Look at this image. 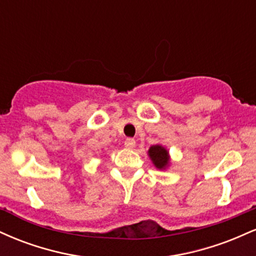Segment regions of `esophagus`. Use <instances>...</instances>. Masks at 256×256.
I'll return each mask as SVG.
<instances>
[{
    "label": "esophagus",
    "instance_id": "34e87169",
    "mask_svg": "<svg viewBox=\"0 0 256 256\" xmlns=\"http://www.w3.org/2000/svg\"><path fill=\"white\" fill-rule=\"evenodd\" d=\"M125 146L128 149H134V146H136V140H134V138H128V140H125Z\"/></svg>",
    "mask_w": 256,
    "mask_h": 256
}]
</instances>
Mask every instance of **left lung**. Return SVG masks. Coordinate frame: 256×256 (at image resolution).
I'll use <instances>...</instances> for the list:
<instances>
[{
	"label": "left lung",
	"mask_w": 256,
	"mask_h": 256,
	"mask_svg": "<svg viewBox=\"0 0 256 256\" xmlns=\"http://www.w3.org/2000/svg\"><path fill=\"white\" fill-rule=\"evenodd\" d=\"M148 155L158 170H165L170 165V155L166 148L162 146H152L148 150Z\"/></svg>",
	"instance_id": "obj_1"
}]
</instances>
